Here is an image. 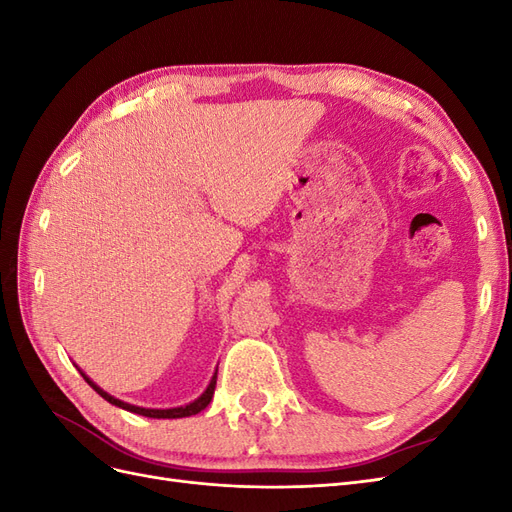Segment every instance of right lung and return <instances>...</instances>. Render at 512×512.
I'll use <instances>...</instances> for the list:
<instances>
[{"instance_id":"add662e5","label":"right lung","mask_w":512,"mask_h":512,"mask_svg":"<svg viewBox=\"0 0 512 512\" xmlns=\"http://www.w3.org/2000/svg\"><path fill=\"white\" fill-rule=\"evenodd\" d=\"M81 371V369H79ZM81 376L85 378V382L91 386V389H94L100 397H104L108 404H113V406H117V408H123V410H128V412H134V414H141V416H149V418H183V416H192V414H198L200 410H205L207 406H209V401H211V397H213V391H215V382H218V374H213V378H211V382H209V386H207V391L200 395L198 399H194L192 404H188V406H181V408H168V410H153V408H141V406H132V404H126V401H121V399H117V397H113V395H108L106 391H102L98 384H94L91 382L83 371H81Z\"/></svg>"}]
</instances>
